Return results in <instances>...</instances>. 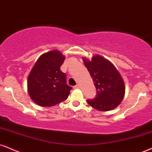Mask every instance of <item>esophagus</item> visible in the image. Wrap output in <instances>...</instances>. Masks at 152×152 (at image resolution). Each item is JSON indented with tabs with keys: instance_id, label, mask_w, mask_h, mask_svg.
<instances>
[{
	"instance_id": "esophagus-1",
	"label": "esophagus",
	"mask_w": 152,
	"mask_h": 152,
	"mask_svg": "<svg viewBox=\"0 0 152 152\" xmlns=\"http://www.w3.org/2000/svg\"><path fill=\"white\" fill-rule=\"evenodd\" d=\"M79 88H80V86L78 85H78H76V86H74V89Z\"/></svg>"
}]
</instances>
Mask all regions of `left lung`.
I'll return each instance as SVG.
<instances>
[{
  "instance_id": "8db88e82",
  "label": "left lung",
  "mask_w": 152,
  "mask_h": 152,
  "mask_svg": "<svg viewBox=\"0 0 152 152\" xmlns=\"http://www.w3.org/2000/svg\"><path fill=\"white\" fill-rule=\"evenodd\" d=\"M83 61L96 88L97 95L94 100H87L88 103L100 111L112 110L121 103L125 94L123 79L118 69L103 56L94 55L91 60Z\"/></svg>"
}]
</instances>
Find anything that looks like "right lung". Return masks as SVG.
<instances>
[{
  "label": "right lung",
  "instance_id": "right-lung-1",
  "mask_svg": "<svg viewBox=\"0 0 152 152\" xmlns=\"http://www.w3.org/2000/svg\"><path fill=\"white\" fill-rule=\"evenodd\" d=\"M64 60L65 56L54 49L42 54L34 64L27 78V91L37 105L51 107L67 99L72 88L60 70Z\"/></svg>",
  "mask_w": 152,
  "mask_h": 152
}]
</instances>
